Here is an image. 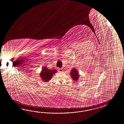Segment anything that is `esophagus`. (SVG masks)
Listing matches in <instances>:
<instances>
[{"label":"esophagus","mask_w":124,"mask_h":124,"mask_svg":"<svg viewBox=\"0 0 124 124\" xmlns=\"http://www.w3.org/2000/svg\"><path fill=\"white\" fill-rule=\"evenodd\" d=\"M58 70H59V71L60 72H62V71H63L62 69H61V68H60V69H58Z\"/></svg>","instance_id":"34e87169"}]
</instances>
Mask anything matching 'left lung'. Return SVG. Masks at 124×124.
Segmentation results:
<instances>
[{"label":"left lung","instance_id":"8db88e82","mask_svg":"<svg viewBox=\"0 0 124 124\" xmlns=\"http://www.w3.org/2000/svg\"><path fill=\"white\" fill-rule=\"evenodd\" d=\"M70 75L73 80L74 81L78 80L79 75H78V71L75 69H73V70L70 73Z\"/></svg>","mask_w":124,"mask_h":124}]
</instances>
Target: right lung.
I'll list each match as a JSON object with an SVG mask.
<instances>
[{
	"mask_svg": "<svg viewBox=\"0 0 124 124\" xmlns=\"http://www.w3.org/2000/svg\"><path fill=\"white\" fill-rule=\"evenodd\" d=\"M56 72L57 70H48L46 67H43L42 72L40 73V76L44 82H48L51 79L52 75Z\"/></svg>",
	"mask_w": 124,
	"mask_h": 124,
	"instance_id": "add662e5",
	"label": "right lung"
}]
</instances>
